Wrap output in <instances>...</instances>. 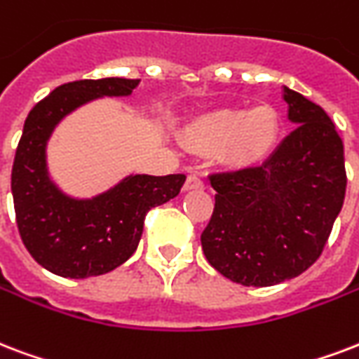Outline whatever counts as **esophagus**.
<instances>
[{
  "instance_id": "1",
  "label": "esophagus",
  "mask_w": 359,
  "mask_h": 359,
  "mask_svg": "<svg viewBox=\"0 0 359 359\" xmlns=\"http://www.w3.org/2000/svg\"><path fill=\"white\" fill-rule=\"evenodd\" d=\"M184 190H203V180L199 179L198 175H188L184 182Z\"/></svg>"
}]
</instances>
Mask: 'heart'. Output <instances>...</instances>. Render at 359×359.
<instances>
[{
  "label": "heart",
  "instance_id": "1",
  "mask_svg": "<svg viewBox=\"0 0 359 359\" xmlns=\"http://www.w3.org/2000/svg\"><path fill=\"white\" fill-rule=\"evenodd\" d=\"M280 135V118L273 107L218 109L201 114L184 128L186 141L201 149L223 144L224 158L235 165H250L271 154Z\"/></svg>",
  "mask_w": 359,
  "mask_h": 359
}]
</instances>
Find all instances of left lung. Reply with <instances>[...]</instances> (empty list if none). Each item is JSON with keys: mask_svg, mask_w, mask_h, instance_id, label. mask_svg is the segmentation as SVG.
I'll use <instances>...</instances> for the list:
<instances>
[{"mask_svg": "<svg viewBox=\"0 0 359 359\" xmlns=\"http://www.w3.org/2000/svg\"><path fill=\"white\" fill-rule=\"evenodd\" d=\"M295 130L262 165L210 175L205 258L243 286H275L318 259L343 209V141L320 105L283 86Z\"/></svg>", "mask_w": 359, "mask_h": 359, "instance_id": "left-lung-1", "label": "left lung"}]
</instances>
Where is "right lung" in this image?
<instances>
[{
	"label": "right lung",
	"mask_w": 359,
	"mask_h": 359,
	"mask_svg": "<svg viewBox=\"0 0 359 359\" xmlns=\"http://www.w3.org/2000/svg\"><path fill=\"white\" fill-rule=\"evenodd\" d=\"M139 79L75 81L52 90L29 111L16 149L11 190L22 243L46 271L65 278L105 275L122 265L143 235L152 207L179 196L184 175H128L94 198H73L50 179L46 144L56 126L100 97H126Z\"/></svg>",
	"instance_id": "obj_1"
}]
</instances>
